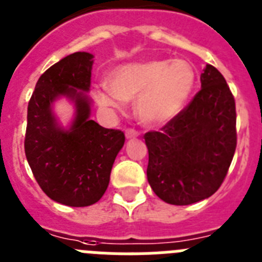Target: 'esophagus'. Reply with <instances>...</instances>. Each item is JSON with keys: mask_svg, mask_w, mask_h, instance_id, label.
Instances as JSON below:
<instances>
[{"mask_svg": "<svg viewBox=\"0 0 262 262\" xmlns=\"http://www.w3.org/2000/svg\"><path fill=\"white\" fill-rule=\"evenodd\" d=\"M125 136H126V138H136L140 136V133L137 130H134V129H126L125 130Z\"/></svg>", "mask_w": 262, "mask_h": 262, "instance_id": "1", "label": "esophagus"}]
</instances>
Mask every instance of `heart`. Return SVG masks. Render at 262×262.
Here are the masks:
<instances>
[{"mask_svg":"<svg viewBox=\"0 0 262 262\" xmlns=\"http://www.w3.org/2000/svg\"><path fill=\"white\" fill-rule=\"evenodd\" d=\"M196 83L194 67L183 59H153L116 68L109 85L95 91L97 104L109 111H121L136 99L134 109L145 125H163L181 113Z\"/></svg>","mask_w":262,"mask_h":262,"instance_id":"heart-1","label":"heart"}]
</instances>
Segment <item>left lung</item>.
Segmentation results:
<instances>
[{"label":"left lung","mask_w":262,"mask_h":262,"mask_svg":"<svg viewBox=\"0 0 262 262\" xmlns=\"http://www.w3.org/2000/svg\"><path fill=\"white\" fill-rule=\"evenodd\" d=\"M202 90L159 132H147V182L157 196L187 206L215 194L236 150L235 99L223 75L207 64Z\"/></svg>","instance_id":"left-lung-1"}]
</instances>
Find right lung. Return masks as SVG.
Returning a JSON list of instances; mask_svg holds the SVG:
<instances>
[{
  "label": "right lung",
  "instance_id": "add662e5",
  "mask_svg": "<svg viewBox=\"0 0 262 262\" xmlns=\"http://www.w3.org/2000/svg\"><path fill=\"white\" fill-rule=\"evenodd\" d=\"M92 64L90 52H74L59 60L36 81L27 106V162L43 192L70 207H87L101 199L125 142L121 130L91 120L87 92ZM62 97L75 108L67 128L53 113V103Z\"/></svg>",
  "mask_w": 262,
  "mask_h": 262
}]
</instances>
